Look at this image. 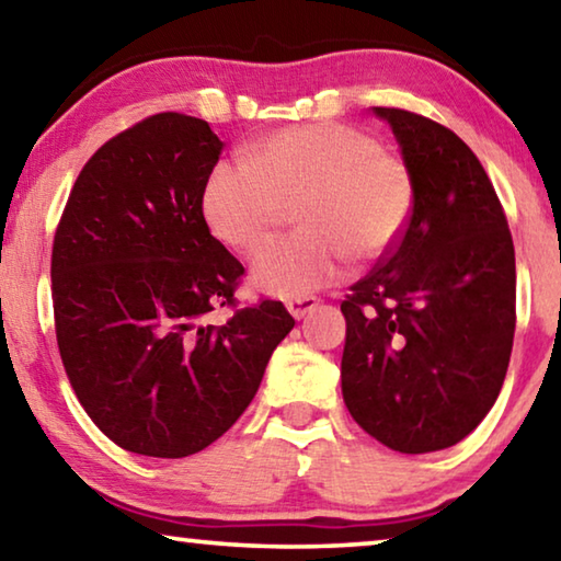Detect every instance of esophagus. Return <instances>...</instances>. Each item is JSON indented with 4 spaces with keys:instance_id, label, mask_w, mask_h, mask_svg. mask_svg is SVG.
Wrapping results in <instances>:
<instances>
[{
    "instance_id": "obj_1",
    "label": "esophagus",
    "mask_w": 561,
    "mask_h": 561,
    "mask_svg": "<svg viewBox=\"0 0 561 561\" xmlns=\"http://www.w3.org/2000/svg\"><path fill=\"white\" fill-rule=\"evenodd\" d=\"M319 305V299L317 297H312V295H305V297H291V299H287V309H289V314L295 317V319H301V317H307L309 312H312V309Z\"/></svg>"
}]
</instances>
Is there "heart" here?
Returning <instances> with one entry per match:
<instances>
[{
	"label": "heart",
	"mask_w": 561,
	"mask_h": 561,
	"mask_svg": "<svg viewBox=\"0 0 561 561\" xmlns=\"http://www.w3.org/2000/svg\"><path fill=\"white\" fill-rule=\"evenodd\" d=\"M295 202L301 227L266 247L252 270L256 287L279 297L334 282L350 254L371 262L394 249L412 217L414 176L369 131L301 124L249 141L244 164L211 167L202 215L221 244L252 254Z\"/></svg>",
	"instance_id": "1"
}]
</instances>
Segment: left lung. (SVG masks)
<instances>
[{
	"label": "left lung",
	"instance_id": "left-lung-1",
	"mask_svg": "<svg viewBox=\"0 0 561 561\" xmlns=\"http://www.w3.org/2000/svg\"><path fill=\"white\" fill-rule=\"evenodd\" d=\"M414 176L404 234L342 301V394L402 455L447 449L500 397L517 270L502 202L477 154L422 114L375 106Z\"/></svg>",
	"mask_w": 561,
	"mask_h": 561
}]
</instances>
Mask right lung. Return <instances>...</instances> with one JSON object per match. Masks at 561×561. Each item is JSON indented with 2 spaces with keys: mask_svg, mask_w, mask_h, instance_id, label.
<instances>
[{
  "mask_svg": "<svg viewBox=\"0 0 561 561\" xmlns=\"http://www.w3.org/2000/svg\"><path fill=\"white\" fill-rule=\"evenodd\" d=\"M221 147L204 119H141L84 164L55 234L61 364L89 420L135 455L180 459L219 439L295 327L274 299L209 322L237 307L244 274L202 215Z\"/></svg>",
  "mask_w": 561,
  "mask_h": 561,
  "instance_id": "add662e5",
  "label": "right lung"
}]
</instances>
